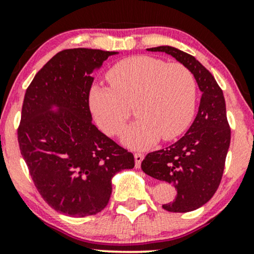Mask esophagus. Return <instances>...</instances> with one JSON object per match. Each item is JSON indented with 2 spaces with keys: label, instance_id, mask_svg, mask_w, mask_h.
Wrapping results in <instances>:
<instances>
[{
  "label": "esophagus",
  "instance_id": "34e87169",
  "mask_svg": "<svg viewBox=\"0 0 254 254\" xmlns=\"http://www.w3.org/2000/svg\"><path fill=\"white\" fill-rule=\"evenodd\" d=\"M133 156H135V164H136V168H139L141 167V162L143 161L144 159V155L141 153H135L133 154Z\"/></svg>",
  "mask_w": 254,
  "mask_h": 254
}]
</instances>
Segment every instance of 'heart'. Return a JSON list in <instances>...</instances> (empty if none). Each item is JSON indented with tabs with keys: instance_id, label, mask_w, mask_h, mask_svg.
<instances>
[{
	"instance_id": "b5f03b06",
	"label": "heart",
	"mask_w": 254,
	"mask_h": 254,
	"mask_svg": "<svg viewBox=\"0 0 254 254\" xmlns=\"http://www.w3.org/2000/svg\"><path fill=\"white\" fill-rule=\"evenodd\" d=\"M107 87H93L89 109L105 133L119 136L135 106L139 119L125 131L123 143L145 149L159 141H171L188 129L196 107L193 74L180 63L151 56L119 61L107 71Z\"/></svg>"
}]
</instances>
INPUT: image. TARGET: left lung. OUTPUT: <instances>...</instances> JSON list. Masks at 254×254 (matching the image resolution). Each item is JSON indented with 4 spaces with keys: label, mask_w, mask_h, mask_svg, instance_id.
<instances>
[{
    "label": "left lung",
    "mask_w": 254,
    "mask_h": 254,
    "mask_svg": "<svg viewBox=\"0 0 254 254\" xmlns=\"http://www.w3.org/2000/svg\"><path fill=\"white\" fill-rule=\"evenodd\" d=\"M147 50L165 52L184 64L202 92L198 113L188 132L166 149L148 154L141 165L145 174L176 188V199L164 204L165 210H196L214 196L222 179L230 143L223 92L211 72L191 55L172 46Z\"/></svg>",
    "instance_id": "obj_1"
}]
</instances>
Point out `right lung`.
Here are the masks:
<instances>
[{
  "label": "right lung",
  "instance_id": "add662e5",
  "mask_svg": "<svg viewBox=\"0 0 254 254\" xmlns=\"http://www.w3.org/2000/svg\"><path fill=\"white\" fill-rule=\"evenodd\" d=\"M116 51L68 49L55 55L26 90L17 129L34 185L55 210L72 217L100 212L112 178L135 166L133 155L92 123V72Z\"/></svg>",
  "mask_w": 254,
  "mask_h": 254
}]
</instances>
